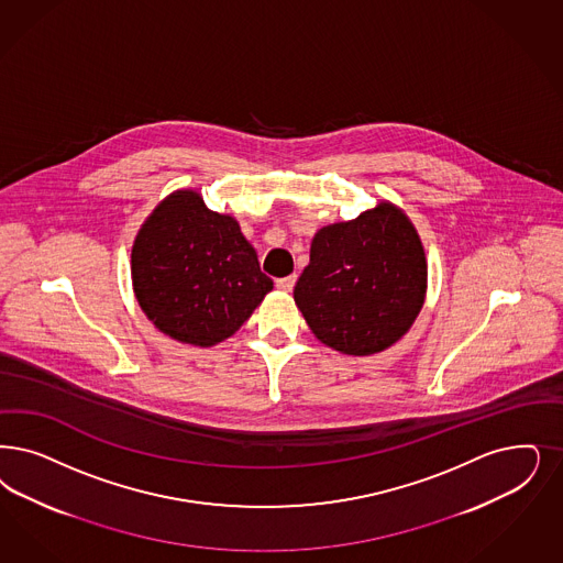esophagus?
<instances>
[{
    "instance_id": "obj_1",
    "label": "esophagus",
    "mask_w": 563,
    "mask_h": 563,
    "mask_svg": "<svg viewBox=\"0 0 563 563\" xmlns=\"http://www.w3.org/2000/svg\"><path fill=\"white\" fill-rule=\"evenodd\" d=\"M295 283H297V276H295V274H291V276H285V278H278V280H276V289H280V291L285 292L292 291Z\"/></svg>"
}]
</instances>
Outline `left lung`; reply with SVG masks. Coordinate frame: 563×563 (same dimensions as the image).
I'll return each mask as SVG.
<instances>
[{"label": "left lung", "mask_w": 563, "mask_h": 563, "mask_svg": "<svg viewBox=\"0 0 563 563\" xmlns=\"http://www.w3.org/2000/svg\"><path fill=\"white\" fill-rule=\"evenodd\" d=\"M427 276L416 227L401 208L380 201L316 233L292 297L318 341L347 355H372L413 324Z\"/></svg>", "instance_id": "1"}]
</instances>
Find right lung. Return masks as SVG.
Here are the masks:
<instances>
[{
  "label": "right lung",
  "mask_w": 563,
  "mask_h": 563,
  "mask_svg": "<svg viewBox=\"0 0 563 563\" xmlns=\"http://www.w3.org/2000/svg\"><path fill=\"white\" fill-rule=\"evenodd\" d=\"M136 301L155 329L197 347L233 336L272 291L257 253L229 213L201 195H168L147 216L131 253Z\"/></svg>",
  "instance_id": "right-lung-1"
}]
</instances>
